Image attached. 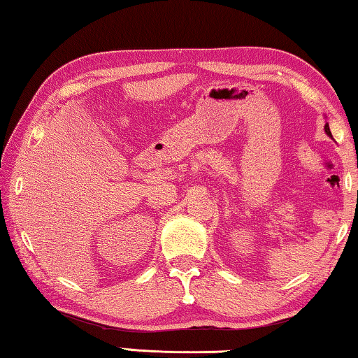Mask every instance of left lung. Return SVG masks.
<instances>
[{
  "instance_id": "obj_1",
  "label": "left lung",
  "mask_w": 358,
  "mask_h": 358,
  "mask_svg": "<svg viewBox=\"0 0 358 358\" xmlns=\"http://www.w3.org/2000/svg\"><path fill=\"white\" fill-rule=\"evenodd\" d=\"M324 131H326V134H327V136H332L331 130H329V124H327V122H326V125H324Z\"/></svg>"
}]
</instances>
